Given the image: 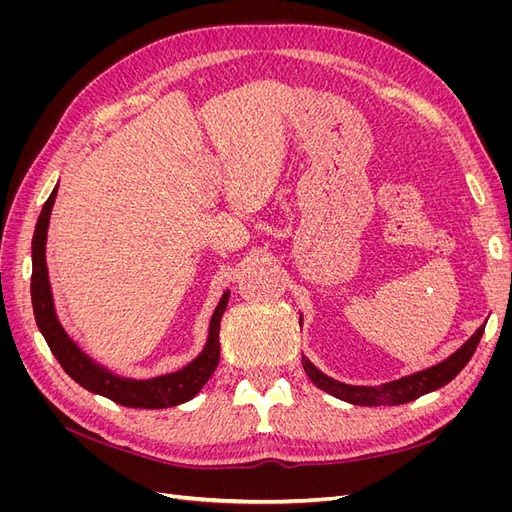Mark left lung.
I'll list each match as a JSON object with an SVG mask.
<instances>
[{"mask_svg": "<svg viewBox=\"0 0 512 512\" xmlns=\"http://www.w3.org/2000/svg\"><path fill=\"white\" fill-rule=\"evenodd\" d=\"M299 324H303V316H299ZM483 331H485V324L483 327H478L468 342L463 344L459 350H455L451 356H448V359L431 365L427 369L414 371V374H410V376L384 382L378 386H359V384L339 382V380L324 374V371H320L312 361L307 359L305 354H303L301 363H303L305 374L318 386V389H322L324 393H329L337 399L348 401V404H352V406H369V408L371 406H399V404H408V401H414L431 391H438L444 384L451 382L472 359L480 337H483Z\"/></svg>", "mask_w": 512, "mask_h": 512, "instance_id": "1", "label": "left lung"}]
</instances>
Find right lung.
Segmentation results:
<instances>
[{
  "instance_id": "1",
  "label": "right lung",
  "mask_w": 512,
  "mask_h": 512,
  "mask_svg": "<svg viewBox=\"0 0 512 512\" xmlns=\"http://www.w3.org/2000/svg\"><path fill=\"white\" fill-rule=\"evenodd\" d=\"M57 188L51 192L46 200L40 218L34 230L32 239V305L36 324L42 337L49 344L51 352L59 365L64 367L66 374L79 382L83 389L94 395H102L106 399L115 401L119 406L126 408H147V410H160V408H173L185 404L192 397L198 395L203 389L211 374L220 363V320L224 309L228 305L230 290H226L218 305H215L209 329H207V342L203 350L198 352L196 359L188 365H183L170 374L153 376V378H128L121 376L111 367L98 363L79 346V342L64 329L59 322L55 299L49 280V267H46V237H49V224H51V211L57 198Z\"/></svg>"
}]
</instances>
